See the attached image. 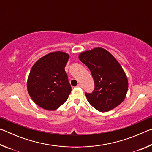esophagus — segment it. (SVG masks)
<instances>
[{
	"mask_svg": "<svg viewBox=\"0 0 152 152\" xmlns=\"http://www.w3.org/2000/svg\"><path fill=\"white\" fill-rule=\"evenodd\" d=\"M77 87H78V88H80V87H82V85L80 84H78V85H77Z\"/></svg>",
	"mask_w": 152,
	"mask_h": 152,
	"instance_id": "obj_1",
	"label": "esophagus"
}]
</instances>
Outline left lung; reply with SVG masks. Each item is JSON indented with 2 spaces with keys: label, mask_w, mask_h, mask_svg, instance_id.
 Wrapping results in <instances>:
<instances>
[{
  "label": "left lung",
  "mask_w": 152,
  "mask_h": 152,
  "mask_svg": "<svg viewBox=\"0 0 152 152\" xmlns=\"http://www.w3.org/2000/svg\"><path fill=\"white\" fill-rule=\"evenodd\" d=\"M79 60L88 67L93 77L95 88L92 93H85L94 109L107 112L121 103L128 90V80L115 58L102 48L80 53Z\"/></svg>",
  "instance_id": "left-lung-1"
}]
</instances>
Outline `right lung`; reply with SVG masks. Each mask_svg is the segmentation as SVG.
Here are the masks:
<instances>
[{
    "label": "right lung",
    "instance_id": "1",
    "mask_svg": "<svg viewBox=\"0 0 152 152\" xmlns=\"http://www.w3.org/2000/svg\"><path fill=\"white\" fill-rule=\"evenodd\" d=\"M69 57L68 53L56 51L33 64L27 88L30 97L39 107L54 110L67 101L72 91L64 69Z\"/></svg>",
    "mask_w": 152,
    "mask_h": 152
}]
</instances>
